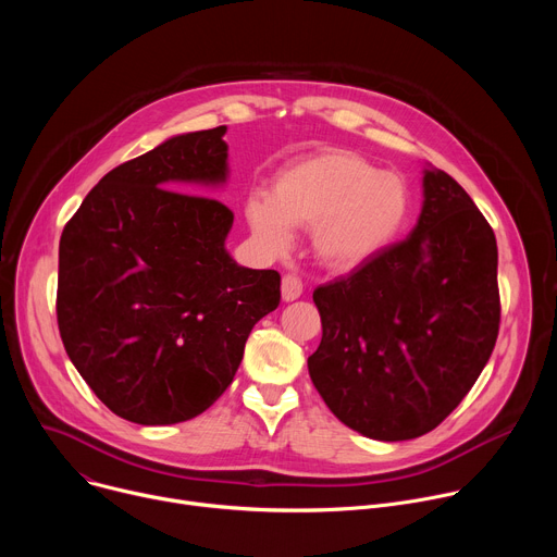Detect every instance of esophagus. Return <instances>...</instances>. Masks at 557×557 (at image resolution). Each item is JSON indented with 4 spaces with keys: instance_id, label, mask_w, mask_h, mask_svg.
Here are the masks:
<instances>
[{
    "instance_id": "34e87169",
    "label": "esophagus",
    "mask_w": 557,
    "mask_h": 557,
    "mask_svg": "<svg viewBox=\"0 0 557 557\" xmlns=\"http://www.w3.org/2000/svg\"><path fill=\"white\" fill-rule=\"evenodd\" d=\"M301 280L295 277V275H284L282 277V299L284 301H295L299 295H301Z\"/></svg>"
}]
</instances>
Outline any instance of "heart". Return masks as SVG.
<instances>
[{"label":"heart","mask_w":557,"mask_h":557,"mask_svg":"<svg viewBox=\"0 0 557 557\" xmlns=\"http://www.w3.org/2000/svg\"><path fill=\"white\" fill-rule=\"evenodd\" d=\"M408 183L366 158L329 149L284 170L273 198L247 200L256 240L273 256L288 251L293 226H310V249L326 269L350 271L387 249L408 224Z\"/></svg>","instance_id":"b5f03b06"}]
</instances>
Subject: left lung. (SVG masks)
Listing matches in <instances>:
<instances>
[{"mask_svg":"<svg viewBox=\"0 0 557 557\" xmlns=\"http://www.w3.org/2000/svg\"><path fill=\"white\" fill-rule=\"evenodd\" d=\"M322 344L308 372L331 412L374 441L432 432L465 399L498 339L496 235L445 172L423 170L404 243L317 286Z\"/></svg>","mask_w":557,"mask_h":557,"instance_id":"8db88e82","label":"left lung"}]
</instances>
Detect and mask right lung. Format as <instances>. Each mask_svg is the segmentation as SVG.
Listing matches in <instances>:
<instances>
[{"mask_svg":"<svg viewBox=\"0 0 557 557\" xmlns=\"http://www.w3.org/2000/svg\"><path fill=\"white\" fill-rule=\"evenodd\" d=\"M224 132L178 134L114 168L61 233L65 352L99 399L138 425L189 421L213 406L249 333L280 304L277 271L226 253L233 211L196 196L226 183Z\"/></svg>","mask_w":557,"mask_h":557,"instance_id":"1","label":"right lung"}]
</instances>
